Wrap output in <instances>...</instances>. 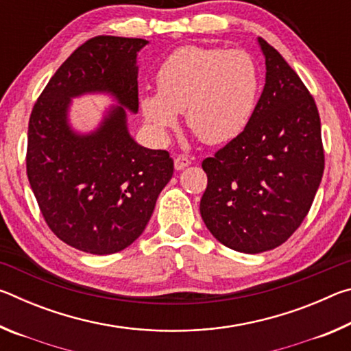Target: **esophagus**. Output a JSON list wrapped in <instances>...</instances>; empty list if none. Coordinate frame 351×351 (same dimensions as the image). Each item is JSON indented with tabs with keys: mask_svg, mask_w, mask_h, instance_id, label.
Instances as JSON below:
<instances>
[{
	"mask_svg": "<svg viewBox=\"0 0 351 351\" xmlns=\"http://www.w3.org/2000/svg\"><path fill=\"white\" fill-rule=\"evenodd\" d=\"M190 164H192L190 162V159L187 156H184V154H180V156L175 158V169L176 170H184L186 167H189Z\"/></svg>",
	"mask_w": 351,
	"mask_h": 351,
	"instance_id": "obj_1",
	"label": "esophagus"
}]
</instances>
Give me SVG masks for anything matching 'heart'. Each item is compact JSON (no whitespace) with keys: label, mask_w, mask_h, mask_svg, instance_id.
Here are the masks:
<instances>
[{"label":"heart","mask_w":351,"mask_h":351,"mask_svg":"<svg viewBox=\"0 0 351 351\" xmlns=\"http://www.w3.org/2000/svg\"><path fill=\"white\" fill-rule=\"evenodd\" d=\"M158 93L141 96V110L154 136L165 141L178 112L206 144L234 139L251 121L260 90L258 69L245 51L184 46L156 74Z\"/></svg>","instance_id":"1"}]
</instances>
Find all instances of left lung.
I'll return each mask as SVG.
<instances>
[{"instance_id":"left-lung-1","label":"left lung","mask_w":351,"mask_h":351,"mask_svg":"<svg viewBox=\"0 0 351 351\" xmlns=\"http://www.w3.org/2000/svg\"><path fill=\"white\" fill-rule=\"evenodd\" d=\"M266 79L246 128L206 158L199 212L215 239L234 251L280 246L304 221L324 175L316 102L295 71L263 38Z\"/></svg>"}]
</instances>
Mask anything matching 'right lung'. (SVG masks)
Returning <instances> with one entry per match:
<instances>
[{"mask_svg": "<svg viewBox=\"0 0 351 351\" xmlns=\"http://www.w3.org/2000/svg\"><path fill=\"white\" fill-rule=\"evenodd\" d=\"M144 38L100 35L77 47L34 105L27 130L29 184L45 221L79 251L106 255L144 232L173 175L165 150L139 145L127 112H138V52ZM110 93L118 102L91 134L69 123L70 99Z\"/></svg>", "mask_w": 351, "mask_h": 351, "instance_id": "obj_1", "label": "right lung"}]
</instances>
